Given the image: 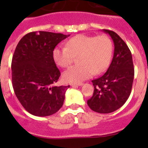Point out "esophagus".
Instances as JSON below:
<instances>
[{
	"instance_id": "obj_1",
	"label": "esophagus",
	"mask_w": 148,
	"mask_h": 148,
	"mask_svg": "<svg viewBox=\"0 0 148 148\" xmlns=\"http://www.w3.org/2000/svg\"><path fill=\"white\" fill-rule=\"evenodd\" d=\"M71 85L72 86H82L83 83L82 82H79V83H71Z\"/></svg>"
}]
</instances>
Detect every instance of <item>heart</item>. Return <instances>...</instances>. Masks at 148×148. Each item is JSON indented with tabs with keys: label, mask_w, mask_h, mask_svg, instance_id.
Here are the masks:
<instances>
[{
	"label": "heart",
	"mask_w": 148,
	"mask_h": 148,
	"mask_svg": "<svg viewBox=\"0 0 148 148\" xmlns=\"http://www.w3.org/2000/svg\"><path fill=\"white\" fill-rule=\"evenodd\" d=\"M113 46L107 35L97 36L79 34L68 40L66 47L57 46L53 51L55 62L62 67H68L77 57L78 64L72 66L64 73L67 82L78 83L104 72L110 65Z\"/></svg>",
	"instance_id": "b5f03b06"
}]
</instances>
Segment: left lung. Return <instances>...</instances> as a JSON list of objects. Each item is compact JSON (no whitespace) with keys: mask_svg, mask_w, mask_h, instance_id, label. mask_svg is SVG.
Returning <instances> with one entry per match:
<instances>
[{"mask_svg":"<svg viewBox=\"0 0 148 148\" xmlns=\"http://www.w3.org/2000/svg\"><path fill=\"white\" fill-rule=\"evenodd\" d=\"M103 31L112 38L114 56L107 71L92 81L95 89L87 104L96 112L107 114L118 110L127 100L135 71L132 53L125 41L114 31L107 29Z\"/></svg>","mask_w":148,"mask_h":148,"instance_id":"obj_1","label":"left lung"}]
</instances>
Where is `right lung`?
Returning a JSON list of instances; mask_svg holds the SVG:
<instances>
[{"mask_svg": "<svg viewBox=\"0 0 148 148\" xmlns=\"http://www.w3.org/2000/svg\"><path fill=\"white\" fill-rule=\"evenodd\" d=\"M69 36L34 31L26 34L15 49L11 62L13 90L23 108L33 115H51L63 105L69 85L53 86L61 73L53 51Z\"/></svg>", "mask_w": 148, "mask_h": 148, "instance_id": "add662e5", "label": "right lung"}]
</instances>
